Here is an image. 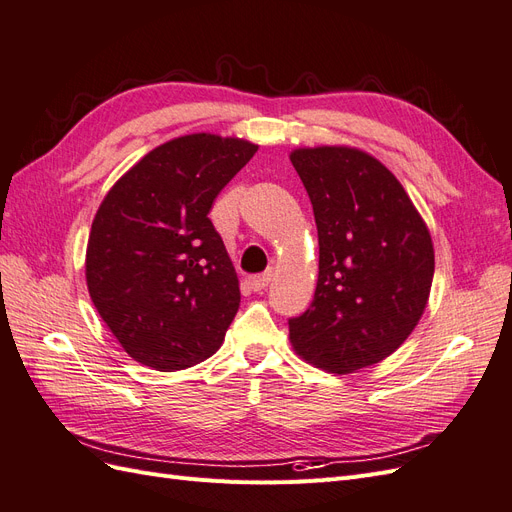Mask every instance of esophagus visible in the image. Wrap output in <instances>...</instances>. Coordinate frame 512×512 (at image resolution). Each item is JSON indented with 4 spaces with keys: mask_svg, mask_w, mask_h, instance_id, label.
Returning <instances> with one entry per match:
<instances>
[{
    "mask_svg": "<svg viewBox=\"0 0 512 512\" xmlns=\"http://www.w3.org/2000/svg\"><path fill=\"white\" fill-rule=\"evenodd\" d=\"M271 277H273V273H271V271H265V273H260V275H252L250 280H247V284H250V288H252L254 292H260V290H265V288L269 286Z\"/></svg>",
    "mask_w": 512,
    "mask_h": 512,
    "instance_id": "1",
    "label": "esophagus"
}]
</instances>
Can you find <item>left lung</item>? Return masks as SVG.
<instances>
[{"mask_svg":"<svg viewBox=\"0 0 512 512\" xmlns=\"http://www.w3.org/2000/svg\"><path fill=\"white\" fill-rule=\"evenodd\" d=\"M318 228L314 301L288 320L312 365L352 374L393 354L421 320L433 280L431 235L397 177L352 147L294 149Z\"/></svg>","mask_w":512,"mask_h":512,"instance_id":"1","label":"left lung"}]
</instances>
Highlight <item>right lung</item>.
<instances>
[{"instance_id": "obj_1", "label": "right lung", "mask_w": 512, "mask_h": 512, "mask_svg": "<svg viewBox=\"0 0 512 512\" xmlns=\"http://www.w3.org/2000/svg\"><path fill=\"white\" fill-rule=\"evenodd\" d=\"M256 151L243 138L179 136L104 196L87 241V288L134 361L175 371L222 346L241 292L209 211Z\"/></svg>"}]
</instances>
